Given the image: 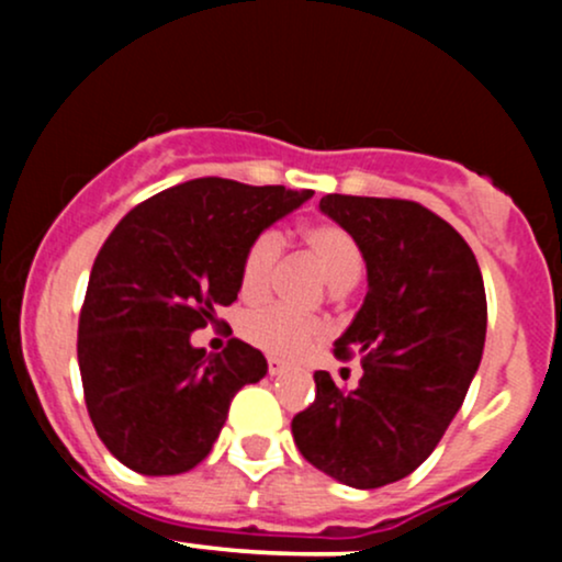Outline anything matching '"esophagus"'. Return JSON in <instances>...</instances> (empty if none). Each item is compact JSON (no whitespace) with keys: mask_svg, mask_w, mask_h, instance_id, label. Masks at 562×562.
<instances>
[{"mask_svg":"<svg viewBox=\"0 0 562 562\" xmlns=\"http://www.w3.org/2000/svg\"><path fill=\"white\" fill-rule=\"evenodd\" d=\"M267 367H269V375H282V372H285V362H282V359H277V357H269L267 359Z\"/></svg>","mask_w":562,"mask_h":562,"instance_id":"esophagus-1","label":"esophagus"}]
</instances>
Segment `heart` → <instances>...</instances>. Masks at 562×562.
Wrapping results in <instances>:
<instances>
[{
    "label": "heart",
    "instance_id": "heart-1",
    "mask_svg": "<svg viewBox=\"0 0 562 562\" xmlns=\"http://www.w3.org/2000/svg\"><path fill=\"white\" fill-rule=\"evenodd\" d=\"M301 243L322 274L335 290H348L362 274V254L348 232L335 222H312L301 229ZM282 240L277 232H261L245 248L240 261V295L245 301H261L272 290ZM325 333L319 319L303 317L282 306L256 308L243 319V335L261 351L274 357H299Z\"/></svg>",
    "mask_w": 562,
    "mask_h": 562
}]
</instances>
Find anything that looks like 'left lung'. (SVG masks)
Segmentation results:
<instances>
[{
	"mask_svg": "<svg viewBox=\"0 0 562 562\" xmlns=\"http://www.w3.org/2000/svg\"><path fill=\"white\" fill-rule=\"evenodd\" d=\"M353 237L367 290L335 359L362 357L357 389L314 372L317 396L293 417L295 447L353 488L402 481L438 447L465 402L486 340V290L462 235L415 200L325 195Z\"/></svg>",
	"mask_w": 562,
	"mask_h": 562,
	"instance_id": "8db88e82",
	"label": "left lung"
}]
</instances>
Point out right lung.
Segmentation results:
<instances>
[{
	"label": "right lung",
	"instance_id": "add662e5",
	"mask_svg": "<svg viewBox=\"0 0 562 562\" xmlns=\"http://www.w3.org/2000/svg\"><path fill=\"white\" fill-rule=\"evenodd\" d=\"M312 190L203 177L142 200L102 243L79 314L83 402L97 436L134 473L179 475L209 457L235 393L267 375L232 338L190 335L237 301L248 243Z\"/></svg>",
	"mask_w": 562,
	"mask_h": 562
}]
</instances>
